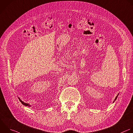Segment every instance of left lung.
I'll return each instance as SVG.
<instances>
[{
	"mask_svg": "<svg viewBox=\"0 0 133 133\" xmlns=\"http://www.w3.org/2000/svg\"><path fill=\"white\" fill-rule=\"evenodd\" d=\"M117 97H116V98H115V100H116V99H117Z\"/></svg>",
	"mask_w": 133,
	"mask_h": 133,
	"instance_id": "left-lung-1",
	"label": "left lung"
}]
</instances>
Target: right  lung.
<instances>
[{"label": "right lung", "mask_w": 133, "mask_h": 133, "mask_svg": "<svg viewBox=\"0 0 133 133\" xmlns=\"http://www.w3.org/2000/svg\"><path fill=\"white\" fill-rule=\"evenodd\" d=\"M19 98V100L20 101V102L22 103V104H23V105H25V106H28V107H31V105H29V104H27V103H24V102H23L22 100H21V99L19 98Z\"/></svg>", "instance_id": "right-lung-1"}]
</instances>
